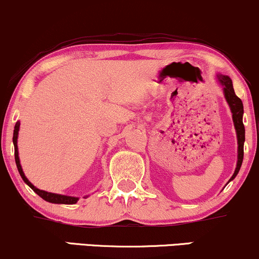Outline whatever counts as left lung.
<instances>
[{
    "instance_id": "obj_1",
    "label": "left lung",
    "mask_w": 259,
    "mask_h": 259,
    "mask_svg": "<svg viewBox=\"0 0 259 259\" xmlns=\"http://www.w3.org/2000/svg\"><path fill=\"white\" fill-rule=\"evenodd\" d=\"M218 81L220 85L222 86L223 95H225L226 101L229 105V109L232 111V117L233 122H234V128L235 133H237V139H238V161H237V167H235L234 174L232 175V178L229 179V181L234 180L237 177L240 167L242 164V158H244V143H245V127L242 123V115H244V105L240 98L235 95L234 89H233V82L232 79L228 75L218 74L216 75ZM228 181V183H229ZM227 183V184H228Z\"/></svg>"
}]
</instances>
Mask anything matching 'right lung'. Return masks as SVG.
I'll return each instance as SVG.
<instances>
[{
  "mask_svg": "<svg viewBox=\"0 0 259 259\" xmlns=\"http://www.w3.org/2000/svg\"><path fill=\"white\" fill-rule=\"evenodd\" d=\"M19 128H20V121H18V122L15 123L14 133H13V144H14L15 163H17L19 174H20V177H21L22 180H24V183L26 184V185H28V186H30L32 190H33L34 192L38 194V196H39L40 198H43V199L47 200V202L54 203V204H75L79 200L78 197H71V196H65V194L47 192V191L39 190V188H37L33 184H31V181L28 180V179L26 178V175L24 174V170H22V167H21V164H20V158H19V151H18ZM88 197L89 196H86V198H88Z\"/></svg>",
  "mask_w": 259,
  "mask_h": 259,
  "instance_id": "add662e5",
  "label": "right lung"
}]
</instances>
